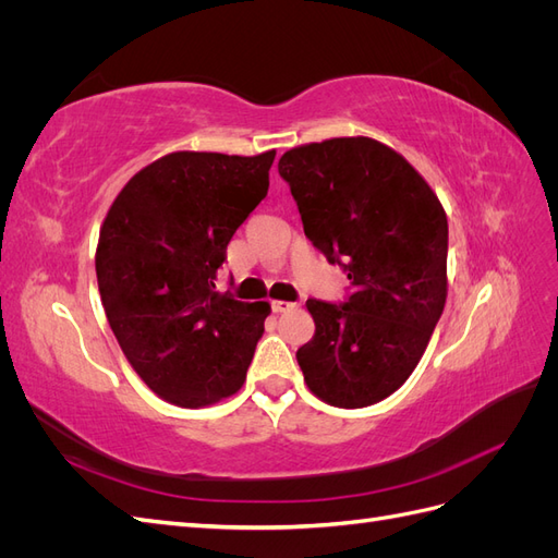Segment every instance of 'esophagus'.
I'll list each match as a JSON object with an SVG mask.
<instances>
[{
    "label": "esophagus",
    "mask_w": 558,
    "mask_h": 558,
    "mask_svg": "<svg viewBox=\"0 0 558 558\" xmlns=\"http://www.w3.org/2000/svg\"><path fill=\"white\" fill-rule=\"evenodd\" d=\"M291 310H295L293 302H286V300H275L272 302V312L275 314H283V312H291Z\"/></svg>",
    "instance_id": "obj_1"
}]
</instances>
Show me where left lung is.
<instances>
[{
    "label": "left lung",
    "mask_w": 558,
    "mask_h": 558,
    "mask_svg": "<svg viewBox=\"0 0 558 558\" xmlns=\"http://www.w3.org/2000/svg\"><path fill=\"white\" fill-rule=\"evenodd\" d=\"M307 240L344 267L340 305L307 300L314 337L298 349L310 391L356 410L408 381L447 300V214L414 167L369 137H337L286 150Z\"/></svg>",
    "instance_id": "left-lung-1"
}]
</instances>
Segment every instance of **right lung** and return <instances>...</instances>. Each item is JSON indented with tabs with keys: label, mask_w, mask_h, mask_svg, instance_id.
<instances>
[{
	"label": "right lung",
	"mask_w": 558,
	"mask_h": 558,
	"mask_svg": "<svg viewBox=\"0 0 558 558\" xmlns=\"http://www.w3.org/2000/svg\"><path fill=\"white\" fill-rule=\"evenodd\" d=\"M277 150H177L134 174L99 230L97 286L125 359L179 408L238 393L263 337L267 302L216 291L226 248L269 189Z\"/></svg>",
	"instance_id": "right-lung-1"
}]
</instances>
